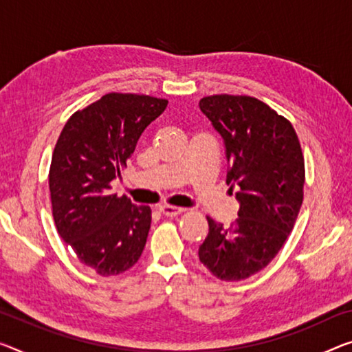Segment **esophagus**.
<instances>
[{
  "instance_id": "1",
  "label": "esophagus",
  "mask_w": 352,
  "mask_h": 352,
  "mask_svg": "<svg viewBox=\"0 0 352 352\" xmlns=\"http://www.w3.org/2000/svg\"><path fill=\"white\" fill-rule=\"evenodd\" d=\"M159 210L165 215V217H176V215H179L181 212H184L182 208L170 206V204H164V206L159 208Z\"/></svg>"
}]
</instances>
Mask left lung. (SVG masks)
I'll return each mask as SVG.
<instances>
[{
    "label": "left lung",
    "mask_w": 352,
    "mask_h": 352,
    "mask_svg": "<svg viewBox=\"0 0 352 352\" xmlns=\"http://www.w3.org/2000/svg\"><path fill=\"white\" fill-rule=\"evenodd\" d=\"M199 110L223 138L226 184L237 187V220L230 228L208 217L198 256L215 277L237 282L272 261L293 231L304 199V155L294 127L248 96H209Z\"/></svg>",
    "instance_id": "left-lung-1"
}]
</instances>
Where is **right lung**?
<instances>
[{
	"mask_svg": "<svg viewBox=\"0 0 352 352\" xmlns=\"http://www.w3.org/2000/svg\"><path fill=\"white\" fill-rule=\"evenodd\" d=\"M166 105L151 96L105 94L70 116L53 151L48 184L56 230L104 277L131 269L143 253L151 208L111 193L110 182Z\"/></svg>",
	"mask_w": 352,
	"mask_h": 352,
	"instance_id": "right-lung-1",
	"label": "right lung"
}]
</instances>
